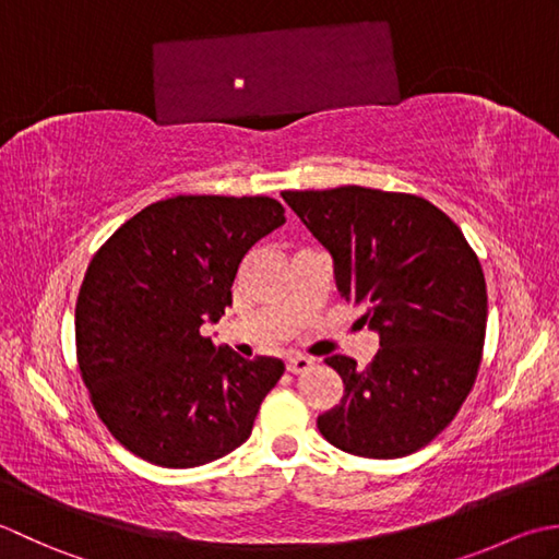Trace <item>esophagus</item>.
<instances>
[{"instance_id":"obj_1","label":"esophagus","mask_w":559,"mask_h":559,"mask_svg":"<svg viewBox=\"0 0 559 559\" xmlns=\"http://www.w3.org/2000/svg\"><path fill=\"white\" fill-rule=\"evenodd\" d=\"M313 359L311 357H304V355H289L287 357V371H292V373H304V371H309L311 367H313Z\"/></svg>"}]
</instances>
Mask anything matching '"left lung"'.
I'll list each match as a JSON object with an SVG mask.
<instances>
[{"label":"left lung","mask_w":559,"mask_h":559,"mask_svg":"<svg viewBox=\"0 0 559 559\" xmlns=\"http://www.w3.org/2000/svg\"><path fill=\"white\" fill-rule=\"evenodd\" d=\"M284 202L333 258L343 299L379 335L367 369L333 355L345 383L318 415L333 443L367 459L427 447L468 397L480 369L487 287L480 260L435 204L359 186L287 190Z\"/></svg>","instance_id":"obj_1"}]
</instances>
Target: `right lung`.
Segmentation results:
<instances>
[{
  "mask_svg": "<svg viewBox=\"0 0 559 559\" xmlns=\"http://www.w3.org/2000/svg\"><path fill=\"white\" fill-rule=\"evenodd\" d=\"M284 224L272 198L178 195L136 212L86 270L76 359L98 417L162 468L212 463L250 437L284 364L202 337L231 306L238 265Z\"/></svg>",
  "mask_w": 559,
  "mask_h": 559,
  "instance_id": "add662e5",
  "label": "right lung"
}]
</instances>
